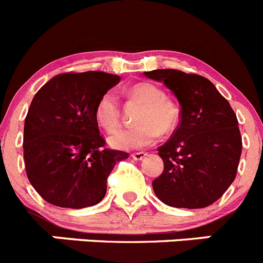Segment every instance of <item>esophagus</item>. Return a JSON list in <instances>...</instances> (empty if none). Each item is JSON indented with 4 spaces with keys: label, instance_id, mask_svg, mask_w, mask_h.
Masks as SVG:
<instances>
[{
    "label": "esophagus",
    "instance_id": "34e87169",
    "mask_svg": "<svg viewBox=\"0 0 263 263\" xmlns=\"http://www.w3.org/2000/svg\"><path fill=\"white\" fill-rule=\"evenodd\" d=\"M145 155L147 154H144V152H136V154H132L131 156H132V159L134 160H143L145 157Z\"/></svg>",
    "mask_w": 263,
    "mask_h": 263
}]
</instances>
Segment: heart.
<instances>
[{"mask_svg": "<svg viewBox=\"0 0 263 263\" xmlns=\"http://www.w3.org/2000/svg\"><path fill=\"white\" fill-rule=\"evenodd\" d=\"M129 95L144 103L136 123L131 128L119 129L108 138L111 147L118 149H139L149 147L161 134H170L179 123V106L165 97L163 88L149 82L134 84ZM98 124L107 132H114L120 124V106L115 92L107 91L98 100L95 107Z\"/></svg>", "mask_w": 263, "mask_h": 263, "instance_id": "b5f03b06", "label": "heart"}]
</instances>
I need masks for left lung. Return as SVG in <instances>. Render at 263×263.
<instances>
[{"mask_svg": "<svg viewBox=\"0 0 263 263\" xmlns=\"http://www.w3.org/2000/svg\"><path fill=\"white\" fill-rule=\"evenodd\" d=\"M144 75L163 82L181 107L177 128L159 147L164 171L152 181L155 195L173 208L209 206L236 179L242 151L236 114L214 84L201 75L172 68Z\"/></svg>", "mask_w": 263, "mask_h": 263, "instance_id": "obj_1", "label": "left lung"}]
</instances>
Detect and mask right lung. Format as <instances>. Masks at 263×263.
I'll return each instance as SVG.
<instances>
[{
	"label": "right lung",
	"instance_id": "add662e5",
	"mask_svg": "<svg viewBox=\"0 0 263 263\" xmlns=\"http://www.w3.org/2000/svg\"><path fill=\"white\" fill-rule=\"evenodd\" d=\"M120 77L102 71L66 72L34 95L25 119L27 179L41 197L61 208L92 206L103 200L107 177L123 151L104 148L95 107Z\"/></svg>",
	"mask_w": 263,
	"mask_h": 263
}]
</instances>
